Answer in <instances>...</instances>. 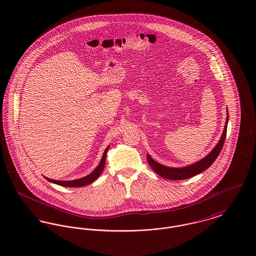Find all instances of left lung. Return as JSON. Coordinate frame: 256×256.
I'll return each mask as SVG.
<instances>
[{
  "mask_svg": "<svg viewBox=\"0 0 256 256\" xmlns=\"http://www.w3.org/2000/svg\"><path fill=\"white\" fill-rule=\"evenodd\" d=\"M228 120H229V116H228V110H227V118H226L225 126H224L221 138L216 145V147L210 151V153L208 154L206 157L202 158V160H198L192 164L186 166L170 168V166H166L158 162L155 160H153V158L151 157L149 154H147L148 164L153 168V170L160 176L166 178V179H170V180L188 179L190 177L195 176L198 174L204 172L206 168H208L214 164V162L216 160V158L218 157V155L220 154V152L222 150V147H223V144H224V141L226 138Z\"/></svg>",
  "mask_w": 256,
  "mask_h": 256,
  "instance_id": "obj_1",
  "label": "left lung"
}]
</instances>
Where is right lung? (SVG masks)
I'll use <instances>...</instances> for the list:
<instances>
[{
	"instance_id": "add662e5",
	"label": "right lung",
	"mask_w": 256,
	"mask_h": 256,
	"mask_svg": "<svg viewBox=\"0 0 256 256\" xmlns=\"http://www.w3.org/2000/svg\"><path fill=\"white\" fill-rule=\"evenodd\" d=\"M109 147L110 145L105 149L104 153H103V156L101 158V160L98 164V166L92 172H90L88 176H86L82 177L79 179H75V180H54V179H50L48 177H44L48 181L54 183V184H58L60 186H64V187H82V186H86V185H88L90 183H92L94 181H96L101 174V172H103L104 170V166H105V162H106V155H107V152L109 150Z\"/></svg>"
}]
</instances>
